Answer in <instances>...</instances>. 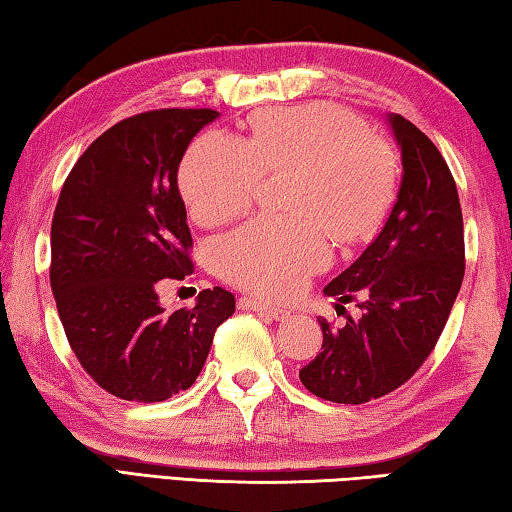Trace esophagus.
I'll return each instance as SVG.
<instances>
[{
    "instance_id": "obj_1",
    "label": "esophagus",
    "mask_w": 512,
    "mask_h": 512,
    "mask_svg": "<svg viewBox=\"0 0 512 512\" xmlns=\"http://www.w3.org/2000/svg\"><path fill=\"white\" fill-rule=\"evenodd\" d=\"M239 309L257 311V314L268 316L271 320H287V318H289V311H287V309L266 305V302L257 300V298H241V300H239Z\"/></svg>"
}]
</instances>
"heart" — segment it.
<instances>
[{
	"label": "heart",
	"instance_id": "1",
	"mask_svg": "<svg viewBox=\"0 0 512 512\" xmlns=\"http://www.w3.org/2000/svg\"><path fill=\"white\" fill-rule=\"evenodd\" d=\"M289 171L291 216H257L219 239L225 280L268 298L296 293L341 244L377 228L393 196L391 153L332 103L257 112L244 142L221 131L198 137L180 167L194 219L228 221L250 207L262 173Z\"/></svg>",
	"mask_w": 512,
	"mask_h": 512
}]
</instances>
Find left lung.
<instances>
[{"label": "left lung", "mask_w": 512, "mask_h": 512, "mask_svg": "<svg viewBox=\"0 0 512 512\" xmlns=\"http://www.w3.org/2000/svg\"><path fill=\"white\" fill-rule=\"evenodd\" d=\"M386 119L402 151L397 198L375 241L325 287L341 302L366 293L363 314L343 327L320 318L323 348L300 370L309 393L336 404H366L406 384L436 348L465 275L452 171L418 126L395 112Z\"/></svg>", "instance_id": "1"}]
</instances>
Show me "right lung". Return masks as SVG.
Segmentation results:
<instances>
[{
  "instance_id": "1",
  "label": "right lung",
  "mask_w": 512,
  "mask_h": 512,
  "mask_svg": "<svg viewBox=\"0 0 512 512\" xmlns=\"http://www.w3.org/2000/svg\"><path fill=\"white\" fill-rule=\"evenodd\" d=\"M212 108H160L121 119L69 171L51 221L49 280L69 348L126 402L187 391L216 327L235 314L221 287L164 311L158 289L194 273L178 164Z\"/></svg>"
}]
</instances>
